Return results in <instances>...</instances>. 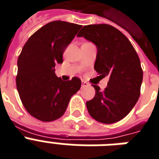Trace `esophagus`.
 I'll return each instance as SVG.
<instances>
[{"mask_svg": "<svg viewBox=\"0 0 159 159\" xmlns=\"http://www.w3.org/2000/svg\"><path fill=\"white\" fill-rule=\"evenodd\" d=\"M81 83H82V87H86V86H89V84L88 83H87V82H85V81H84V80H82V82H81Z\"/></svg>", "mask_w": 159, "mask_h": 159, "instance_id": "obj_1", "label": "esophagus"}]
</instances>
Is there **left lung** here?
<instances>
[{
    "label": "left lung",
    "mask_w": 159,
    "mask_h": 159,
    "mask_svg": "<svg viewBox=\"0 0 159 159\" xmlns=\"http://www.w3.org/2000/svg\"><path fill=\"white\" fill-rule=\"evenodd\" d=\"M77 36L96 45L93 68L101 79L109 77L104 91L93 85L95 95L86 102L89 113L103 124L116 123L132 110L139 98L143 70L139 55L129 39L109 25H84Z\"/></svg>",
    "instance_id": "left-lung-1"
}]
</instances>
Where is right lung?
<instances>
[{
  "mask_svg": "<svg viewBox=\"0 0 159 159\" xmlns=\"http://www.w3.org/2000/svg\"><path fill=\"white\" fill-rule=\"evenodd\" d=\"M82 25L56 20L45 25L28 39L18 58L16 88L25 109L43 122L65 114L70 99L81 87L73 77L64 81L55 73L66 50Z\"/></svg>",
  "mask_w": 159,
  "mask_h": 159,
  "instance_id": "add662e5",
  "label": "right lung"
}]
</instances>
